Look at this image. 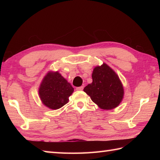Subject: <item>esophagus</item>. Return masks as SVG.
I'll return each instance as SVG.
<instances>
[{
    "mask_svg": "<svg viewBox=\"0 0 160 160\" xmlns=\"http://www.w3.org/2000/svg\"><path fill=\"white\" fill-rule=\"evenodd\" d=\"M84 89V87L82 86L79 87H76V90L77 91H82Z\"/></svg>",
    "mask_w": 160,
    "mask_h": 160,
    "instance_id": "1",
    "label": "esophagus"
}]
</instances>
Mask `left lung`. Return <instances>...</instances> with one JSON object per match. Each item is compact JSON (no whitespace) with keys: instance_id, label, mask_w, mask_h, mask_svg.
<instances>
[{"instance_id":"obj_1","label":"left lung","mask_w":160,"mask_h":160,"mask_svg":"<svg viewBox=\"0 0 160 160\" xmlns=\"http://www.w3.org/2000/svg\"><path fill=\"white\" fill-rule=\"evenodd\" d=\"M92 83L84 88V91L102 109L117 107L123 98L124 89L120 78L107 64L96 67L92 73Z\"/></svg>"}]
</instances>
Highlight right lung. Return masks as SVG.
Returning a JSON list of instances; mask_svg holds the SVG:
<instances>
[{"instance_id": "1", "label": "right lung", "mask_w": 160, "mask_h": 160, "mask_svg": "<svg viewBox=\"0 0 160 160\" xmlns=\"http://www.w3.org/2000/svg\"><path fill=\"white\" fill-rule=\"evenodd\" d=\"M73 88L61 75L49 72L44 78L39 88L40 100L51 109H58L69 101Z\"/></svg>"}]
</instances>
